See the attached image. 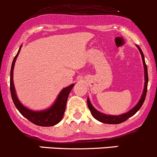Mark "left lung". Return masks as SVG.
Here are the masks:
<instances>
[{
	"label": "left lung",
	"mask_w": 157,
	"mask_h": 157,
	"mask_svg": "<svg viewBox=\"0 0 157 157\" xmlns=\"http://www.w3.org/2000/svg\"><path fill=\"white\" fill-rule=\"evenodd\" d=\"M137 48H138L139 51H140V55H141L142 61H143L144 64V88L143 93H142L141 97H140V99L139 100L138 103L134 106L132 109H131L130 110L128 111L127 113L121 115H117V116H113V115H107L104 114L103 113H101L100 111L97 110L93 106H92L91 103H90L89 98H88L87 100V102H88V106L89 108L90 113H91L92 116H94V119H96L97 120H98L99 122H103L105 124H119L122 123V122L126 121L128 118H130L131 116H132L133 115H135L137 112L140 109V108L141 107L142 105H143L144 102L145 98H146L147 94V84H148V74H147V67L146 63H145V59H144V56L143 52H142L141 49L140 48V47L138 45H136Z\"/></svg>",
	"instance_id": "1"
}]
</instances>
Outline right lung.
Segmentation results:
<instances>
[{
	"label": "right lung",
	"instance_id": "1",
	"mask_svg": "<svg viewBox=\"0 0 157 157\" xmlns=\"http://www.w3.org/2000/svg\"><path fill=\"white\" fill-rule=\"evenodd\" d=\"M22 45L19 48L18 52L14 57L13 60L12 66H11L10 70V93L11 97H12L13 101L15 104L16 107L19 111L21 114L26 118L28 120L32 122V123L35 124L39 126H53V125H56L62 120L63 117L64 112L66 110V105H67L68 96L70 93L71 90L74 87L75 84H72L69 86L66 87L63 89L59 92L56 98V101L53 103L52 106H50L48 109H43L40 111H35L25 107L22 103L19 101L17 98V92H16L15 87H14L13 83V69L14 65H15L16 60L20 52Z\"/></svg>",
	"mask_w": 157,
	"mask_h": 157
}]
</instances>
